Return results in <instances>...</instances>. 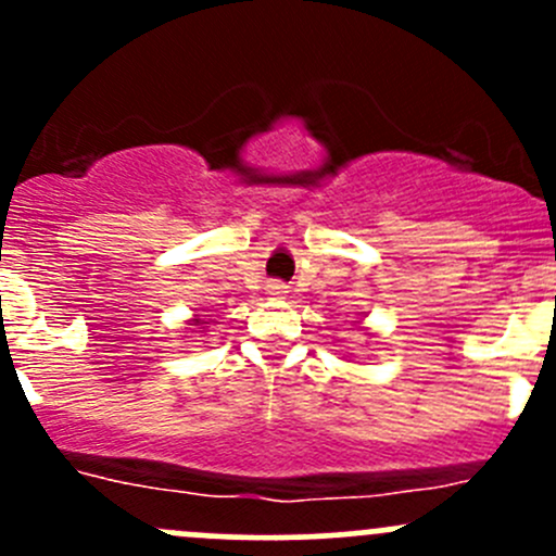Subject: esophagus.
I'll list each match as a JSON object with an SVG mask.
<instances>
[{"instance_id": "34e87169", "label": "esophagus", "mask_w": 556, "mask_h": 556, "mask_svg": "<svg viewBox=\"0 0 556 556\" xmlns=\"http://www.w3.org/2000/svg\"><path fill=\"white\" fill-rule=\"evenodd\" d=\"M285 293H288V290H285L282 282H271V285H268V295H274V299H282Z\"/></svg>"}]
</instances>
